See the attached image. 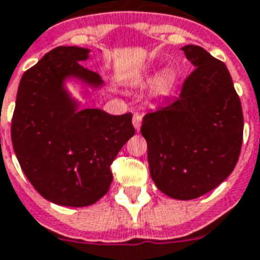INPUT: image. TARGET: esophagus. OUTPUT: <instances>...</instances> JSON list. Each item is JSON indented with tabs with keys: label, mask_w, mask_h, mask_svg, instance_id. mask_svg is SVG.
<instances>
[{
	"label": "esophagus",
	"mask_w": 260,
	"mask_h": 260,
	"mask_svg": "<svg viewBox=\"0 0 260 260\" xmlns=\"http://www.w3.org/2000/svg\"><path fill=\"white\" fill-rule=\"evenodd\" d=\"M132 122H134V126L136 129H140V125H142V114L140 113H134V117H132Z\"/></svg>",
	"instance_id": "obj_1"
}]
</instances>
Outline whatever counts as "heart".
<instances>
[{
    "label": "heart",
    "instance_id": "heart-1",
    "mask_svg": "<svg viewBox=\"0 0 260 260\" xmlns=\"http://www.w3.org/2000/svg\"><path fill=\"white\" fill-rule=\"evenodd\" d=\"M176 82V76L173 72H165L164 75L158 77L155 83V92L159 95L169 94Z\"/></svg>",
    "mask_w": 260,
    "mask_h": 260
}]
</instances>
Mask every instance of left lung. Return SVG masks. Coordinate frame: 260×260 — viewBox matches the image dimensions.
I'll return each instance as SVG.
<instances>
[{"label":"left lung","mask_w":260,"mask_h":260,"mask_svg":"<svg viewBox=\"0 0 260 260\" xmlns=\"http://www.w3.org/2000/svg\"><path fill=\"white\" fill-rule=\"evenodd\" d=\"M195 65L177 98L143 117L154 183L165 195L191 201L233 172L243 143V109L222 61L195 45L181 47Z\"/></svg>","instance_id":"obj_1"}]
</instances>
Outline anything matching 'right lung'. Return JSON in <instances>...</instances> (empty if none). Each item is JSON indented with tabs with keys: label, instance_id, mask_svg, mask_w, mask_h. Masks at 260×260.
Masks as SVG:
<instances>
[{
	"label": "right lung",
	"instance_id": "add662e5",
	"mask_svg": "<svg viewBox=\"0 0 260 260\" xmlns=\"http://www.w3.org/2000/svg\"><path fill=\"white\" fill-rule=\"evenodd\" d=\"M88 51L58 46L27 69L12 117V144L29 183L45 199L69 207L94 205L109 191L110 166L135 135L131 113L77 110L62 88L68 76L102 84L98 73L80 64Z\"/></svg>",
	"mask_w": 260,
	"mask_h": 260
}]
</instances>
